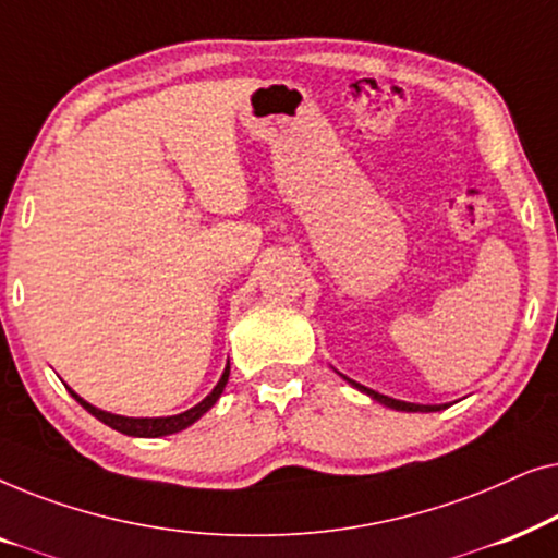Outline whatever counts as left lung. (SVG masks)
<instances>
[{"label":"left lung","mask_w":558,"mask_h":558,"mask_svg":"<svg viewBox=\"0 0 558 558\" xmlns=\"http://www.w3.org/2000/svg\"><path fill=\"white\" fill-rule=\"evenodd\" d=\"M342 376V373H340ZM348 380L350 386L353 388H357V391H363V393H368L373 401H378V403H384V407H388V409H396V411H441V409H447V407H437V403H409V401H399V399H391V396H384V393H378V391H373V388H365V386H361V384H355V380H350L348 376H342Z\"/></svg>","instance_id":"obj_1"}]
</instances>
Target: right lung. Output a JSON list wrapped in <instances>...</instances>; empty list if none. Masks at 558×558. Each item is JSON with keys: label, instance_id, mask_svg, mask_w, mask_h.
I'll list each match as a JSON object with an SVG mask.
<instances>
[{"label": "right lung", "instance_id": "1", "mask_svg": "<svg viewBox=\"0 0 558 558\" xmlns=\"http://www.w3.org/2000/svg\"><path fill=\"white\" fill-rule=\"evenodd\" d=\"M228 373H231V365H226L223 376H220V380L216 384V388L205 396V399L197 403V407L182 411V414H174V416H119V414H111V411H104V409H96L90 407L88 401H83L78 393L73 391V388H68L71 391V396L75 401L81 403L83 409L88 411L90 416H96L98 422H104L106 426H111V429H117L121 434H126V437H144V439H155V437H167V434H174V432H182L187 429L190 424H195L197 418H201L205 411H208L213 403H216L220 399V393H223V388L228 384Z\"/></svg>", "mask_w": 558, "mask_h": 558}]
</instances>
